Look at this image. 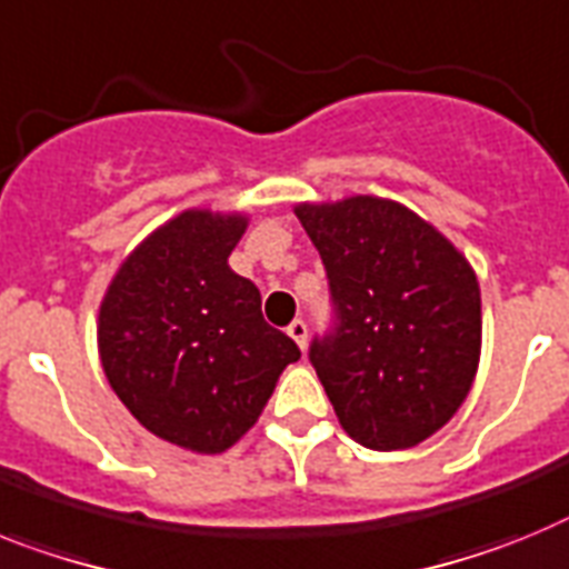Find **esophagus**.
Here are the masks:
<instances>
[{
  "instance_id": "1",
  "label": "esophagus",
  "mask_w": 569,
  "mask_h": 569,
  "mask_svg": "<svg viewBox=\"0 0 569 569\" xmlns=\"http://www.w3.org/2000/svg\"><path fill=\"white\" fill-rule=\"evenodd\" d=\"M286 332H289V338L295 340V343H298L300 349H306V340H309V326H306L303 320H291Z\"/></svg>"
}]
</instances>
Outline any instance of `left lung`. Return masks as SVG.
Returning a JSON list of instances; mask_svg holds the SVG:
<instances>
[{"mask_svg": "<svg viewBox=\"0 0 569 569\" xmlns=\"http://www.w3.org/2000/svg\"><path fill=\"white\" fill-rule=\"evenodd\" d=\"M326 266L335 323L309 360L340 427L378 452L427 441L458 412L481 358V289L467 257L380 197L295 209Z\"/></svg>", "mask_w": 569, "mask_h": 569, "instance_id": "left-lung-1", "label": "left lung"}]
</instances>
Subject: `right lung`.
<instances>
[{"mask_svg":"<svg viewBox=\"0 0 569 569\" xmlns=\"http://www.w3.org/2000/svg\"><path fill=\"white\" fill-rule=\"evenodd\" d=\"M243 214L189 209L148 234L100 306V360L128 412L168 443L226 452L254 427L280 372L300 358L260 312L229 254Z\"/></svg>","mask_w":569,"mask_h":569,"instance_id":"1","label":"right lung"}]
</instances>
